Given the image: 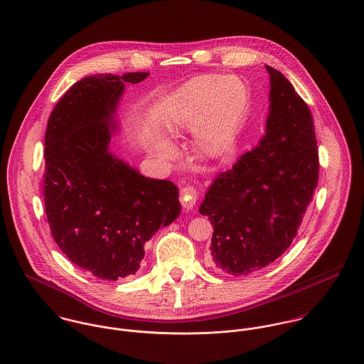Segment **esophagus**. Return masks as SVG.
<instances>
[{"instance_id":"1","label":"esophagus","mask_w":364,"mask_h":364,"mask_svg":"<svg viewBox=\"0 0 364 364\" xmlns=\"http://www.w3.org/2000/svg\"><path fill=\"white\" fill-rule=\"evenodd\" d=\"M199 193L198 189L192 185H186L181 189V203L186 210H192L195 208L196 202H198Z\"/></svg>"}]
</instances>
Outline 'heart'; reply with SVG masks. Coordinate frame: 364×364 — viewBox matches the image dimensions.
<instances>
[{
	"label": "heart",
	"mask_w": 364,
	"mask_h": 364,
	"mask_svg": "<svg viewBox=\"0 0 364 364\" xmlns=\"http://www.w3.org/2000/svg\"><path fill=\"white\" fill-rule=\"evenodd\" d=\"M251 105L248 85L235 75H198L173 94L169 124L173 132L192 127L198 149L214 154L225 147L244 123ZM164 153H172L165 143Z\"/></svg>",
	"instance_id": "1"
}]
</instances>
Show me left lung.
<instances>
[{"mask_svg": "<svg viewBox=\"0 0 364 364\" xmlns=\"http://www.w3.org/2000/svg\"><path fill=\"white\" fill-rule=\"evenodd\" d=\"M266 70V134L258 147L214 179L199 208L214 228L211 258L234 276L259 270L290 247L318 183L310 107L280 71Z\"/></svg>", "mask_w": 364, "mask_h": 364, "instance_id": "1", "label": "left lung"}]
</instances>
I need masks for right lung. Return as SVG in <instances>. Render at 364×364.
<instances>
[{"label": "right lung", "instance_id": "1", "mask_svg": "<svg viewBox=\"0 0 364 364\" xmlns=\"http://www.w3.org/2000/svg\"><path fill=\"white\" fill-rule=\"evenodd\" d=\"M147 77L82 78L54 106L46 127L43 196L53 240L73 263L102 280L134 274L144 244L181 213L172 182L146 178L107 151L124 84Z\"/></svg>", "mask_w": 364, "mask_h": 364}]
</instances>
